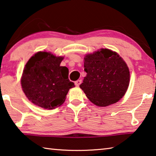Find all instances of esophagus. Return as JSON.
<instances>
[{
    "mask_svg": "<svg viewBox=\"0 0 156 156\" xmlns=\"http://www.w3.org/2000/svg\"><path fill=\"white\" fill-rule=\"evenodd\" d=\"M81 83V80H80L75 81V85L76 86H80V85Z\"/></svg>",
    "mask_w": 156,
    "mask_h": 156,
    "instance_id": "34e87169",
    "label": "esophagus"
}]
</instances>
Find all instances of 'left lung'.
<instances>
[{"instance_id": "obj_1", "label": "left lung", "mask_w": 156, "mask_h": 156, "mask_svg": "<svg viewBox=\"0 0 156 156\" xmlns=\"http://www.w3.org/2000/svg\"><path fill=\"white\" fill-rule=\"evenodd\" d=\"M86 76L80 88L92 103L99 107L115 104L124 96L130 82L129 68L116 52L101 48L86 54Z\"/></svg>"}]
</instances>
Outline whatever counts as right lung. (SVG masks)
I'll use <instances>...</instances> for the list:
<instances>
[{
    "mask_svg": "<svg viewBox=\"0 0 156 156\" xmlns=\"http://www.w3.org/2000/svg\"><path fill=\"white\" fill-rule=\"evenodd\" d=\"M64 57L39 51L32 56L23 71L20 84L27 98L45 109H54L64 103L75 84L68 80V68L60 64Z\"/></svg>",
    "mask_w": 156,
    "mask_h": 156,
    "instance_id": "1",
    "label": "right lung"
}]
</instances>
